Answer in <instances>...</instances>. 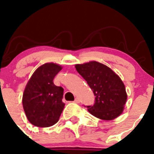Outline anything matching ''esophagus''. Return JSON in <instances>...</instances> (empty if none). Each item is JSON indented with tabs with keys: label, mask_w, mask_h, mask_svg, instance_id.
Masks as SVG:
<instances>
[{
	"label": "esophagus",
	"mask_w": 154,
	"mask_h": 154,
	"mask_svg": "<svg viewBox=\"0 0 154 154\" xmlns=\"http://www.w3.org/2000/svg\"><path fill=\"white\" fill-rule=\"evenodd\" d=\"M74 103H80L79 99H78V98H75V100H74Z\"/></svg>",
	"instance_id": "obj_1"
}]
</instances>
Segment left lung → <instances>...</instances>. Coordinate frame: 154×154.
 <instances>
[{
    "label": "left lung",
    "mask_w": 154,
    "mask_h": 154,
    "mask_svg": "<svg viewBox=\"0 0 154 154\" xmlns=\"http://www.w3.org/2000/svg\"><path fill=\"white\" fill-rule=\"evenodd\" d=\"M94 93L93 105L86 106L97 118L112 120L121 115L127 101L125 85L120 77L107 67L97 62L75 66Z\"/></svg>",
    "instance_id": "8db88e82"
}]
</instances>
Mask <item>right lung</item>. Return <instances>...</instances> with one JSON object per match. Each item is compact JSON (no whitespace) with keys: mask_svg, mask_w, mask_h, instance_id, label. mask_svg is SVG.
Instances as JSON below:
<instances>
[{"mask_svg":"<svg viewBox=\"0 0 154 154\" xmlns=\"http://www.w3.org/2000/svg\"><path fill=\"white\" fill-rule=\"evenodd\" d=\"M61 69V66L46 63L35 71L27 82L22 102L27 119L34 126L51 127L59 119L65 106L64 89L53 81Z\"/></svg>","mask_w":154,"mask_h":154,"instance_id":"1","label":"right lung"}]
</instances>
